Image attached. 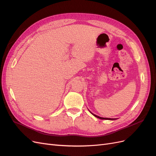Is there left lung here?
<instances>
[{"label":"left lung","instance_id":"1","mask_svg":"<svg viewBox=\"0 0 156 156\" xmlns=\"http://www.w3.org/2000/svg\"><path fill=\"white\" fill-rule=\"evenodd\" d=\"M94 116H96V117H97V118H98V119H101V120H115V119H108V118H102V117H100V116H97V115H94V114H92Z\"/></svg>","mask_w":156,"mask_h":156}]
</instances>
